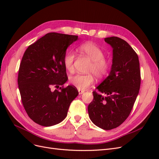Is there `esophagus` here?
Segmentation results:
<instances>
[{
	"label": "esophagus",
	"mask_w": 159,
	"mask_h": 159,
	"mask_svg": "<svg viewBox=\"0 0 159 159\" xmlns=\"http://www.w3.org/2000/svg\"><path fill=\"white\" fill-rule=\"evenodd\" d=\"M78 92H79L80 95H81V94H83L84 93V91H83V90H78Z\"/></svg>",
	"instance_id": "esophagus-1"
}]
</instances>
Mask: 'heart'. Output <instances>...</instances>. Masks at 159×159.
<instances>
[{
  "mask_svg": "<svg viewBox=\"0 0 159 159\" xmlns=\"http://www.w3.org/2000/svg\"><path fill=\"white\" fill-rule=\"evenodd\" d=\"M80 50L92 61L88 72L92 73L98 79L105 78L110 71L111 62L105 58V53L100 48L92 42H86L80 46ZM75 54L74 52H67L63 57V64L67 71H74ZM93 75L88 74H76L71 76L70 83L79 90H85L93 84Z\"/></svg>",
  "mask_w": 159,
  "mask_h": 159,
  "instance_id": "heart-1",
  "label": "heart"
}]
</instances>
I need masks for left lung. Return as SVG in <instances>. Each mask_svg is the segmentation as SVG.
<instances>
[{
    "label": "left lung",
    "mask_w": 159,
    "mask_h": 159,
    "mask_svg": "<svg viewBox=\"0 0 159 159\" xmlns=\"http://www.w3.org/2000/svg\"><path fill=\"white\" fill-rule=\"evenodd\" d=\"M105 42L113 49L111 68L96 88L99 93L93 92L88 109L96 126L111 130L121 125L131 113L140 89L141 71L139 57L126 41L112 36Z\"/></svg>",
    "instance_id": "obj_1"
}]
</instances>
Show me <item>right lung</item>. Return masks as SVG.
<instances>
[{
	"label": "right lung",
	"mask_w": 159,
	"mask_h": 159,
	"mask_svg": "<svg viewBox=\"0 0 159 159\" xmlns=\"http://www.w3.org/2000/svg\"><path fill=\"white\" fill-rule=\"evenodd\" d=\"M78 36L51 32L28 46L18 71L22 102L33 121L44 127L55 125L66 117L70 103L78 95L68 80L63 57ZM55 87L61 90L51 91Z\"/></svg>",
	"instance_id": "right-lung-1"
}]
</instances>
